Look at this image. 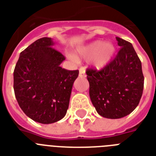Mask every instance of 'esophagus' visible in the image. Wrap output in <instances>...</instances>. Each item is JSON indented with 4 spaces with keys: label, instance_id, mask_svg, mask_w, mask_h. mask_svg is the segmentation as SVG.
<instances>
[{
    "label": "esophagus",
    "instance_id": "34e87169",
    "mask_svg": "<svg viewBox=\"0 0 156 156\" xmlns=\"http://www.w3.org/2000/svg\"><path fill=\"white\" fill-rule=\"evenodd\" d=\"M79 77H81V78H84V77H86L85 69H84V68H83V67L79 69Z\"/></svg>",
    "mask_w": 156,
    "mask_h": 156
}]
</instances>
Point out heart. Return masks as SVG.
Instances as JSON below:
<instances>
[{
	"label": "heart",
	"mask_w": 156,
	"mask_h": 156,
	"mask_svg": "<svg viewBox=\"0 0 156 156\" xmlns=\"http://www.w3.org/2000/svg\"><path fill=\"white\" fill-rule=\"evenodd\" d=\"M113 52L114 47L111 44H103L97 41L87 47L79 48L78 54L85 58L95 56L93 59V65L97 68H103L110 61Z\"/></svg>",
	"instance_id": "obj_1"
}]
</instances>
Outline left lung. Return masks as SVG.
Returning a JSON list of instances; mask_svg holds the SVG:
<instances>
[{"instance_id": "obj_1", "label": "left lung", "mask_w": 156, "mask_h": 156, "mask_svg": "<svg viewBox=\"0 0 156 156\" xmlns=\"http://www.w3.org/2000/svg\"><path fill=\"white\" fill-rule=\"evenodd\" d=\"M116 39L121 47L116 56L100 70H86L90 100L98 113L109 119L131 113L139 104L144 87L142 63L133 45Z\"/></svg>"}]
</instances>
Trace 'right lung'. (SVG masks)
<instances>
[{
  "instance_id": "obj_1",
  "label": "right lung",
  "mask_w": 156,
  "mask_h": 156,
  "mask_svg": "<svg viewBox=\"0 0 156 156\" xmlns=\"http://www.w3.org/2000/svg\"><path fill=\"white\" fill-rule=\"evenodd\" d=\"M51 38L39 39L20 53L13 71L16 100L33 121L51 124L66 116L73 82L79 71L60 65L65 56L52 47Z\"/></svg>"
}]
</instances>
